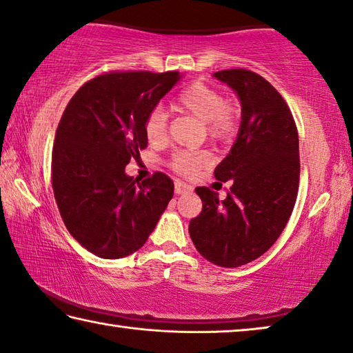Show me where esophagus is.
<instances>
[{
  "label": "esophagus",
  "mask_w": 353,
  "mask_h": 353,
  "mask_svg": "<svg viewBox=\"0 0 353 353\" xmlns=\"http://www.w3.org/2000/svg\"><path fill=\"white\" fill-rule=\"evenodd\" d=\"M192 187L190 185H187V183H183V182H181V181H176V187H174V192H176V194H182V193H188V192H192Z\"/></svg>",
  "instance_id": "obj_1"
}]
</instances>
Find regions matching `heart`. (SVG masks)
<instances>
[{
	"label": "heart",
	"mask_w": 353,
	"mask_h": 353,
	"mask_svg": "<svg viewBox=\"0 0 353 353\" xmlns=\"http://www.w3.org/2000/svg\"><path fill=\"white\" fill-rule=\"evenodd\" d=\"M172 108L196 116L204 122L205 132L215 141H228L236 135L240 111L234 103L225 102L216 88L205 83H192L177 94ZM168 113L163 106L157 105L149 111L144 121V133L152 144H161L166 139ZM210 163V155L204 150H177L172 154L170 165L177 174L190 177Z\"/></svg>",
	"instance_id": "heart-1"
}]
</instances>
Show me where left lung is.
<instances>
[{"instance_id":"1","label":"left lung","mask_w":353,"mask_h":353,"mask_svg":"<svg viewBox=\"0 0 353 353\" xmlns=\"http://www.w3.org/2000/svg\"><path fill=\"white\" fill-rule=\"evenodd\" d=\"M242 103L236 143L215 168V179L232 181L226 199L198 187L201 214L188 231L199 254L220 267H240L276 242L292 214L299 192L297 125L275 88L247 69L215 72Z\"/></svg>"}]
</instances>
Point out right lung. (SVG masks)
I'll list each match as a JSON object with an SVG mask.
<instances>
[{
	"instance_id": "add662e5",
	"label": "right lung",
	"mask_w": 353,
	"mask_h": 353,
	"mask_svg": "<svg viewBox=\"0 0 353 353\" xmlns=\"http://www.w3.org/2000/svg\"><path fill=\"white\" fill-rule=\"evenodd\" d=\"M179 78L177 70L108 72L85 83L65 106L52 155L53 193L67 231L92 254L135 253L174 194L163 172L139 182L125 166L148 146L146 116Z\"/></svg>"
}]
</instances>
